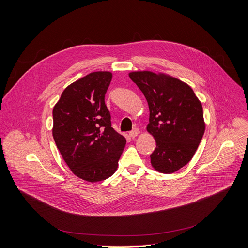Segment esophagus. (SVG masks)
Instances as JSON below:
<instances>
[{
  "label": "esophagus",
  "mask_w": 248,
  "mask_h": 248,
  "mask_svg": "<svg viewBox=\"0 0 248 248\" xmlns=\"http://www.w3.org/2000/svg\"><path fill=\"white\" fill-rule=\"evenodd\" d=\"M139 134H140L139 129H134V130H132L131 132H129V135H130V137H131L132 139H134V138H136L137 136H139Z\"/></svg>",
  "instance_id": "esophagus-1"
}]
</instances>
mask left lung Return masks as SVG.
<instances>
[{
  "mask_svg": "<svg viewBox=\"0 0 248 248\" xmlns=\"http://www.w3.org/2000/svg\"><path fill=\"white\" fill-rule=\"evenodd\" d=\"M129 76L149 105L147 131L156 143L151 164L160 173H175L192 159L202 141V105L189 85L170 75L144 71Z\"/></svg>",
  "mask_w": 248,
  "mask_h": 248,
  "instance_id": "obj_1",
  "label": "left lung"
}]
</instances>
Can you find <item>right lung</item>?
<instances>
[{
	"label": "right lung",
	"mask_w": 248,
	"mask_h": 248,
	"mask_svg": "<svg viewBox=\"0 0 248 248\" xmlns=\"http://www.w3.org/2000/svg\"><path fill=\"white\" fill-rule=\"evenodd\" d=\"M109 71H94L68 86L52 110V136L71 172L90 182L112 176L126 140L113 130L105 94Z\"/></svg>",
	"instance_id": "right-lung-1"
}]
</instances>
